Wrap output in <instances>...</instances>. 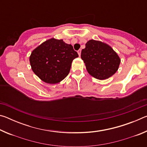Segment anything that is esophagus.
<instances>
[{
  "label": "esophagus",
  "mask_w": 147,
  "mask_h": 147,
  "mask_svg": "<svg viewBox=\"0 0 147 147\" xmlns=\"http://www.w3.org/2000/svg\"><path fill=\"white\" fill-rule=\"evenodd\" d=\"M78 54L79 56H80V55H81V49L78 50Z\"/></svg>",
  "instance_id": "esophagus-1"
}]
</instances>
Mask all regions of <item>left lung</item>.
<instances>
[{"mask_svg": "<svg viewBox=\"0 0 147 147\" xmlns=\"http://www.w3.org/2000/svg\"><path fill=\"white\" fill-rule=\"evenodd\" d=\"M82 59L88 73L98 80H106L117 71L121 59L113 49L100 41L91 39L82 50Z\"/></svg>", "mask_w": 147, "mask_h": 147, "instance_id": "1", "label": "left lung"}]
</instances>
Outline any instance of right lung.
Segmentation results:
<instances>
[{
	"instance_id": "right-lung-1",
	"label": "right lung",
	"mask_w": 147,
	"mask_h": 147,
	"mask_svg": "<svg viewBox=\"0 0 147 147\" xmlns=\"http://www.w3.org/2000/svg\"><path fill=\"white\" fill-rule=\"evenodd\" d=\"M77 57L78 54L71 45L63 39L51 38L32 52L30 63L32 71L41 80L55 84L68 75L72 61Z\"/></svg>"
}]
</instances>
